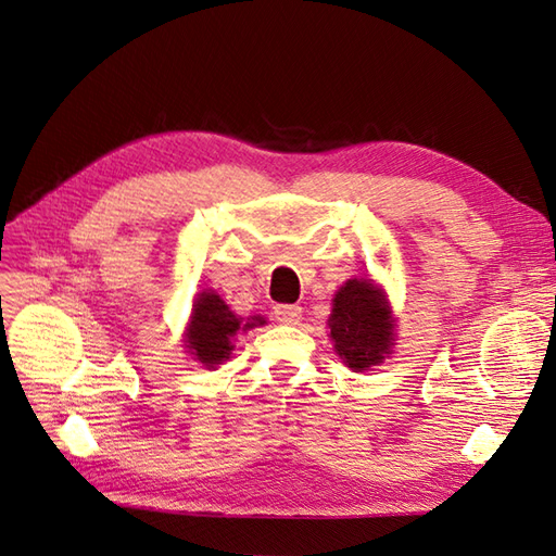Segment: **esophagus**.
<instances>
[{
  "mask_svg": "<svg viewBox=\"0 0 556 556\" xmlns=\"http://www.w3.org/2000/svg\"><path fill=\"white\" fill-rule=\"evenodd\" d=\"M276 319L282 325H296L301 319V306L296 304H280L276 306Z\"/></svg>",
  "mask_w": 556,
  "mask_h": 556,
  "instance_id": "1",
  "label": "esophagus"
}]
</instances>
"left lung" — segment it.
Instances as JSON below:
<instances>
[{"label": "left lung", "mask_w": 556, "mask_h": 556, "mask_svg": "<svg viewBox=\"0 0 556 556\" xmlns=\"http://www.w3.org/2000/svg\"><path fill=\"white\" fill-rule=\"evenodd\" d=\"M331 339L343 362L364 371L376 366L392 345V315L371 280H348L333 296Z\"/></svg>", "instance_id": "left-lung-1"}]
</instances>
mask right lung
I'll return each mask as SVG.
<instances>
[{
    "label": "right lung",
    "mask_w": 556,
    "mask_h": 556,
    "mask_svg": "<svg viewBox=\"0 0 556 556\" xmlns=\"http://www.w3.org/2000/svg\"><path fill=\"white\" fill-rule=\"evenodd\" d=\"M257 325H264V317H252V323L241 325V319L227 308L220 296L213 292H201L192 308L188 348L201 364L215 366L229 357V352L233 348V333L241 327L245 331Z\"/></svg>",
    "instance_id": "obj_1"
}]
</instances>
